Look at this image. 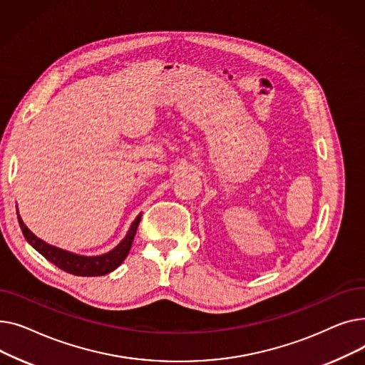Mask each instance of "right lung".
<instances>
[{"label": "right lung", "instance_id": "obj_1", "mask_svg": "<svg viewBox=\"0 0 365 365\" xmlns=\"http://www.w3.org/2000/svg\"><path fill=\"white\" fill-rule=\"evenodd\" d=\"M140 217H142L140 215L136 217V220L133 222L125 238L117 247H115L112 252L102 255V256L86 257V256H78V255L61 250V248L53 247V245L44 242L43 240L36 238L25 226L21 216H19V213H17V220H19V225H21L22 232H24L26 241L35 248V250L38 253H41L53 264L61 267L62 271L76 275V277H99V275H106V274L112 272L113 269H117V267L124 262V259L127 257V255L130 252L134 235H136V231H138Z\"/></svg>", "mask_w": 365, "mask_h": 365}]
</instances>
